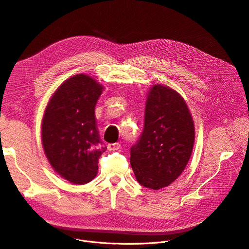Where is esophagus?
I'll use <instances>...</instances> for the list:
<instances>
[{
    "label": "esophagus",
    "instance_id": "1",
    "mask_svg": "<svg viewBox=\"0 0 249 249\" xmlns=\"http://www.w3.org/2000/svg\"><path fill=\"white\" fill-rule=\"evenodd\" d=\"M121 148V145L119 143H114V144H108L107 149L109 151H118Z\"/></svg>",
    "mask_w": 249,
    "mask_h": 249
}]
</instances>
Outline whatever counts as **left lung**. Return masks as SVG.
I'll return each mask as SVG.
<instances>
[{
	"label": "left lung",
	"instance_id": "obj_1",
	"mask_svg": "<svg viewBox=\"0 0 249 249\" xmlns=\"http://www.w3.org/2000/svg\"><path fill=\"white\" fill-rule=\"evenodd\" d=\"M194 141V121L184 98L164 85L153 86L147 95L144 131L131 148L137 181L153 190L171 184L187 165Z\"/></svg>",
	"mask_w": 249,
	"mask_h": 249
}]
</instances>
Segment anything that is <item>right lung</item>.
Instances as JSON below:
<instances>
[{
    "label": "right lung",
    "mask_w": 249,
    "mask_h": 249,
    "mask_svg": "<svg viewBox=\"0 0 249 249\" xmlns=\"http://www.w3.org/2000/svg\"><path fill=\"white\" fill-rule=\"evenodd\" d=\"M104 87L86 74L67 79L50 97L41 123V141L53 169L82 185L97 174L106 147L100 140L94 108Z\"/></svg>",
    "instance_id": "add662e5"
}]
</instances>
